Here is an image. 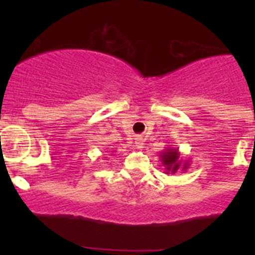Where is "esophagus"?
Instances as JSON below:
<instances>
[{"label":"esophagus","mask_w":255,"mask_h":255,"mask_svg":"<svg viewBox=\"0 0 255 255\" xmlns=\"http://www.w3.org/2000/svg\"><path fill=\"white\" fill-rule=\"evenodd\" d=\"M143 144H144L143 137H135V146H137V148H142Z\"/></svg>","instance_id":"34e87169"}]
</instances>
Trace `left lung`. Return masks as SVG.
I'll return each mask as SVG.
<instances>
[{
	"label": "left lung",
	"mask_w": 255,
	"mask_h": 255,
	"mask_svg": "<svg viewBox=\"0 0 255 255\" xmlns=\"http://www.w3.org/2000/svg\"><path fill=\"white\" fill-rule=\"evenodd\" d=\"M160 161L165 169L166 174H175L176 171H186L190 166V161L187 159H182L180 156L179 148H166L163 153H160Z\"/></svg>",
	"instance_id": "1"
}]
</instances>
